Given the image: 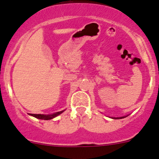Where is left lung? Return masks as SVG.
Listing matches in <instances>:
<instances>
[{"instance_id":"8db88e82","label":"left lung","mask_w":159,"mask_h":159,"mask_svg":"<svg viewBox=\"0 0 159 159\" xmlns=\"http://www.w3.org/2000/svg\"><path fill=\"white\" fill-rule=\"evenodd\" d=\"M126 116H121V117H113V119H117V120H119V119H123V118H125V117H126Z\"/></svg>"}]
</instances>
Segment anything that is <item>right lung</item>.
<instances>
[{"instance_id":"obj_1","label":"right lung","mask_w":159,"mask_h":159,"mask_svg":"<svg viewBox=\"0 0 159 159\" xmlns=\"http://www.w3.org/2000/svg\"><path fill=\"white\" fill-rule=\"evenodd\" d=\"M65 110H61V111H59V112H56V113H52V114H48V115H46V114H32V113H29V115H30V116H34V117L37 118V119H39V120H49L53 119V118L56 117V116H58V115H60L61 113H62L63 112L65 111Z\"/></svg>"}]
</instances>
